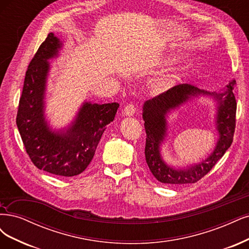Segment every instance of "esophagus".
I'll return each instance as SVG.
<instances>
[{"mask_svg":"<svg viewBox=\"0 0 249 249\" xmlns=\"http://www.w3.org/2000/svg\"><path fill=\"white\" fill-rule=\"evenodd\" d=\"M136 110H137L136 105H134V104H127L124 107V113L125 116H132V115L135 114Z\"/></svg>","mask_w":249,"mask_h":249,"instance_id":"obj_1","label":"esophagus"}]
</instances>
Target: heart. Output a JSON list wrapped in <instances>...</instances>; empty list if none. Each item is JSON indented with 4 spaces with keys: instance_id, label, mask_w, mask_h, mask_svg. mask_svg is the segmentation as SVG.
I'll return each instance as SVG.
<instances>
[{
    "instance_id": "b5f03b06",
    "label": "heart",
    "mask_w": 249,
    "mask_h": 249,
    "mask_svg": "<svg viewBox=\"0 0 249 249\" xmlns=\"http://www.w3.org/2000/svg\"><path fill=\"white\" fill-rule=\"evenodd\" d=\"M170 62H171V61H169V63H170ZM171 83H172V79H169V80H167V81L164 82L165 85H169V84H171Z\"/></svg>"
}]
</instances>
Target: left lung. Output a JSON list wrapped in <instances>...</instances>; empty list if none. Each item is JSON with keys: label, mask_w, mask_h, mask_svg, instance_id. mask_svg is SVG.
Returning <instances> with one entry per match:
<instances>
[{"label": "left lung", "mask_w": 249, "mask_h": 249, "mask_svg": "<svg viewBox=\"0 0 249 249\" xmlns=\"http://www.w3.org/2000/svg\"><path fill=\"white\" fill-rule=\"evenodd\" d=\"M236 81L232 80L224 92L207 91L191 84H179L148 100L143 105V121L146 132L145 159L152 175L160 182L167 184L195 183L206 175L222 158L233 142L236 126L237 103L234 96ZM208 95L218 101L216 119L219 140L216 148L207 159L186 168H174L162 160L160 145L166 135V119L171 109L190 99L193 96Z\"/></svg>", "instance_id": "obj_1"}]
</instances>
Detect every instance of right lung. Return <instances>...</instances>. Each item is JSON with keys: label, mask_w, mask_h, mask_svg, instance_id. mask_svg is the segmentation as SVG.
I'll list each match as a JSON object with an SVG mask.
<instances>
[{"label": "right lung", "mask_w": 249, "mask_h": 249, "mask_svg": "<svg viewBox=\"0 0 249 249\" xmlns=\"http://www.w3.org/2000/svg\"><path fill=\"white\" fill-rule=\"evenodd\" d=\"M63 43L49 33L25 73L16 124L33 164L45 172L71 177L89 165L106 125L113 122L118 103L84 102L72 124L54 132L45 115V90L49 59L58 55Z\"/></svg>", "instance_id": "add662e5"}]
</instances>
